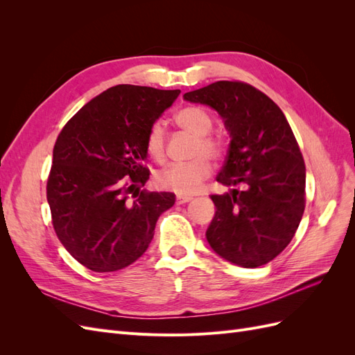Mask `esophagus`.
<instances>
[{
	"instance_id": "1",
	"label": "esophagus",
	"mask_w": 355,
	"mask_h": 355,
	"mask_svg": "<svg viewBox=\"0 0 355 355\" xmlns=\"http://www.w3.org/2000/svg\"><path fill=\"white\" fill-rule=\"evenodd\" d=\"M191 200H192V197H189V196H178L176 197L178 204H185V202H189Z\"/></svg>"
}]
</instances>
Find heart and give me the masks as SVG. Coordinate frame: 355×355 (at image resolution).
<instances>
[{
	"label": "heart",
	"mask_w": 355,
	"mask_h": 355,
	"mask_svg": "<svg viewBox=\"0 0 355 355\" xmlns=\"http://www.w3.org/2000/svg\"><path fill=\"white\" fill-rule=\"evenodd\" d=\"M175 121L185 132L197 136L192 157L188 163H173L158 170L155 184L161 189L173 191L176 194H194L211 173V164L207 157L219 159L225 154V142L218 135H211L213 116L201 106H187L176 112ZM145 149L148 155L161 161L166 155V128L161 121H154L148 128L145 137ZM208 156L206 157L205 155Z\"/></svg>",
	"instance_id": "1"
}]
</instances>
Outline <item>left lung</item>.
<instances>
[{
  "instance_id": "obj_1",
  "label": "left lung",
  "mask_w": 355,
  "mask_h": 355,
  "mask_svg": "<svg viewBox=\"0 0 355 355\" xmlns=\"http://www.w3.org/2000/svg\"><path fill=\"white\" fill-rule=\"evenodd\" d=\"M184 99L216 110L231 136L216 180L237 189L210 196L216 213L207 241L231 263L262 266L292 241L305 210V163L292 128L277 103L247 83L216 81Z\"/></svg>"
}]
</instances>
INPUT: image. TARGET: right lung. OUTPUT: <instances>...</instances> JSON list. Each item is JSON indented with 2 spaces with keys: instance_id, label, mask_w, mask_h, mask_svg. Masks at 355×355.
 <instances>
[{
  "instance_id": "1",
  "label": "right lung",
  "mask_w": 355,
  "mask_h": 355,
  "mask_svg": "<svg viewBox=\"0 0 355 355\" xmlns=\"http://www.w3.org/2000/svg\"><path fill=\"white\" fill-rule=\"evenodd\" d=\"M180 90L120 84L96 96L62 128L53 148L47 201L63 247L94 272L123 270L154 237L171 192L149 179L145 137Z\"/></svg>"
}]
</instances>
